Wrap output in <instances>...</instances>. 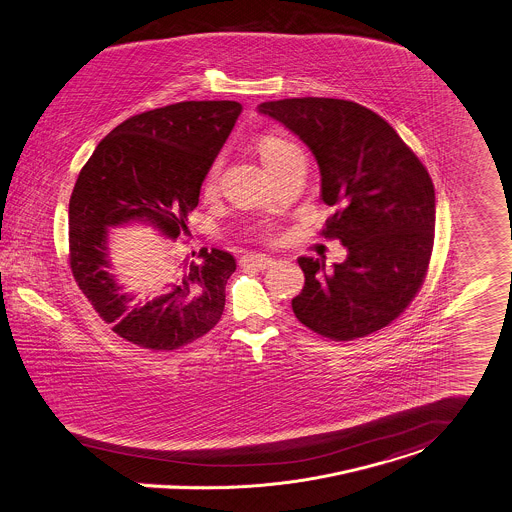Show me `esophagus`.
I'll list each match as a JSON object with an SVG mask.
<instances>
[{
    "instance_id": "34e87169",
    "label": "esophagus",
    "mask_w": 512,
    "mask_h": 512,
    "mask_svg": "<svg viewBox=\"0 0 512 512\" xmlns=\"http://www.w3.org/2000/svg\"><path fill=\"white\" fill-rule=\"evenodd\" d=\"M276 262L272 260V258H268V256H262V254H246V256H242V260H240V266H244V268H256V270H268V268H272Z\"/></svg>"
}]
</instances>
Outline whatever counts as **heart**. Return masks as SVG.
I'll use <instances>...</instances> for the list:
<instances>
[{"mask_svg":"<svg viewBox=\"0 0 512 512\" xmlns=\"http://www.w3.org/2000/svg\"><path fill=\"white\" fill-rule=\"evenodd\" d=\"M256 148H258V154H260V158H262V162L266 164L268 170H274L289 154H293V152L299 150L293 142L281 139V137H274V135L262 137V139L258 140ZM217 178H219V164H215V166L209 170L207 178H205V186H203L205 193H211V191L215 189V186H217Z\"/></svg>","mask_w":512,"mask_h":512,"instance_id":"b5f03b06","label":"heart"}]
</instances>
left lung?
<instances>
[{"mask_svg":"<svg viewBox=\"0 0 512 512\" xmlns=\"http://www.w3.org/2000/svg\"><path fill=\"white\" fill-rule=\"evenodd\" d=\"M258 111L303 140L321 170V197L336 205L325 238L348 258L301 256L299 323L330 340H354L393 323L426 278L436 221L432 180L417 154L372 109L332 97L266 101Z\"/></svg>","mask_w":512,"mask_h":512,"instance_id":"obj_1","label":"left lung"}]
</instances>
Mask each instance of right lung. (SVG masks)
I'll return each mask as SVG.
<instances>
[{
	"label": "right lung",
	"mask_w": 512,
	"mask_h": 512,
	"mask_svg": "<svg viewBox=\"0 0 512 512\" xmlns=\"http://www.w3.org/2000/svg\"><path fill=\"white\" fill-rule=\"evenodd\" d=\"M242 111L236 101H182L144 111L97 144L70 197V268L95 313L146 350H178L207 334L225 309L233 256L201 248L199 262L166 274V289L139 299L111 274L107 233L144 223L170 240L187 231L201 184Z\"/></svg>",
	"instance_id": "1"
}]
</instances>
